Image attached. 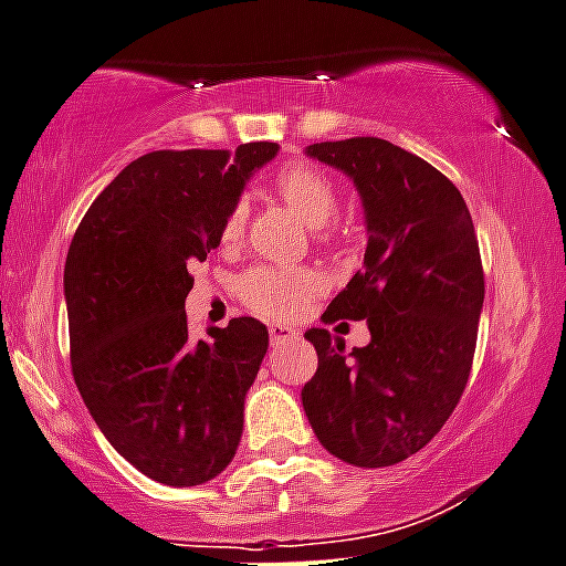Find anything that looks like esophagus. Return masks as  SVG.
<instances>
[{
    "instance_id": "34e87169",
    "label": "esophagus",
    "mask_w": 566,
    "mask_h": 566,
    "mask_svg": "<svg viewBox=\"0 0 566 566\" xmlns=\"http://www.w3.org/2000/svg\"><path fill=\"white\" fill-rule=\"evenodd\" d=\"M269 342L277 347V344H286V342H297V333L286 325H272L269 327Z\"/></svg>"
}]
</instances>
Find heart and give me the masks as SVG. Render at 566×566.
<instances>
[{"label":"heart","instance_id":"b5f03b06","mask_svg":"<svg viewBox=\"0 0 566 566\" xmlns=\"http://www.w3.org/2000/svg\"><path fill=\"white\" fill-rule=\"evenodd\" d=\"M272 188L292 211H297L300 217L311 224V228H322V224L331 222V217L338 208V193L333 180L325 171L316 169V166L311 164L283 166V169L274 175ZM244 206L230 208L228 217L222 219V228H219L222 244H239V239L244 235ZM239 292L241 300H244L252 311H258V314L286 319V316L300 314V311L308 305V300L319 292V277H316V272H311V269L269 266V263H261V266L241 274Z\"/></svg>","mask_w":566,"mask_h":566}]
</instances>
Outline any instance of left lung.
<instances>
[{
  "mask_svg": "<svg viewBox=\"0 0 566 566\" xmlns=\"http://www.w3.org/2000/svg\"><path fill=\"white\" fill-rule=\"evenodd\" d=\"M355 182L367 217L364 269L325 322L367 319L369 344L305 333L319 367L303 408L322 448L355 467H391L433 439L470 380L483 266L470 208L439 169L384 138L311 144Z\"/></svg>",
  "mask_w": 566,
  "mask_h": 566,
  "instance_id": "obj_1",
  "label": "left lung"
}]
</instances>
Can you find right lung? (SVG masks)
Wrapping results in <instances>:
<instances>
[{"mask_svg":"<svg viewBox=\"0 0 566 566\" xmlns=\"http://www.w3.org/2000/svg\"><path fill=\"white\" fill-rule=\"evenodd\" d=\"M277 144L158 149L91 202L63 272L72 373L105 439L166 486H199L233 461L244 397L269 347L252 316L188 336V269Z\"/></svg>","mask_w":566,"mask_h":566,"instance_id":"add662e5","label":"right lung"}]
</instances>
